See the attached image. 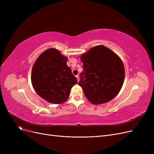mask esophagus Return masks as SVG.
<instances>
[{
	"instance_id": "1",
	"label": "esophagus",
	"mask_w": 154,
	"mask_h": 154,
	"mask_svg": "<svg viewBox=\"0 0 154 154\" xmlns=\"http://www.w3.org/2000/svg\"><path fill=\"white\" fill-rule=\"evenodd\" d=\"M76 78H77L78 82H79V80H80V78H79V75H76Z\"/></svg>"
}]
</instances>
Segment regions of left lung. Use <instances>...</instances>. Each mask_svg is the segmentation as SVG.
Listing matches in <instances>:
<instances>
[{
    "instance_id": "obj_1",
    "label": "left lung",
    "mask_w": 154,
    "mask_h": 154,
    "mask_svg": "<svg viewBox=\"0 0 154 154\" xmlns=\"http://www.w3.org/2000/svg\"><path fill=\"white\" fill-rule=\"evenodd\" d=\"M83 71L78 82L93 104L105 103L118 94L124 82L122 60L104 45H97L81 56Z\"/></svg>"
}]
</instances>
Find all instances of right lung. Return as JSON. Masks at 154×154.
<instances>
[{
	"label": "right lung",
	"instance_id": "right-lung-1",
	"mask_svg": "<svg viewBox=\"0 0 154 154\" xmlns=\"http://www.w3.org/2000/svg\"><path fill=\"white\" fill-rule=\"evenodd\" d=\"M67 58L53 48L48 49L37 58L31 71V82L35 91L50 103L59 104L66 101L72 87L78 83Z\"/></svg>",
	"mask_w": 154,
	"mask_h": 154
}]
</instances>
